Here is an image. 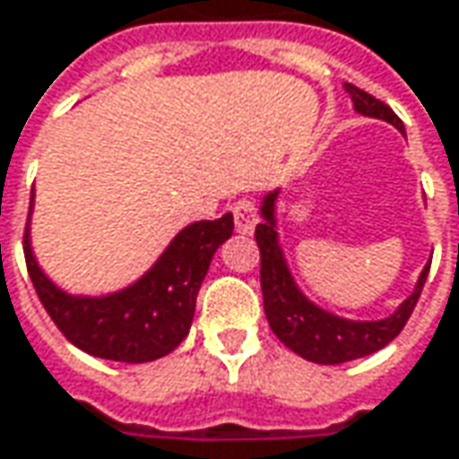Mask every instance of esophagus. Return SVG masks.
Masks as SVG:
<instances>
[{
    "instance_id": "esophagus-1",
    "label": "esophagus",
    "mask_w": 459,
    "mask_h": 459,
    "mask_svg": "<svg viewBox=\"0 0 459 459\" xmlns=\"http://www.w3.org/2000/svg\"><path fill=\"white\" fill-rule=\"evenodd\" d=\"M232 214H235V227H238V232H242V235H250L255 230L257 220H260L253 199H239V202H235Z\"/></svg>"
}]
</instances>
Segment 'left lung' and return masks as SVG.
Segmentation results:
<instances>
[{
  "mask_svg": "<svg viewBox=\"0 0 459 459\" xmlns=\"http://www.w3.org/2000/svg\"><path fill=\"white\" fill-rule=\"evenodd\" d=\"M344 91L352 97V104L360 115L385 119L396 127L398 133H403V122L398 119V115L388 104H383L380 99L352 86V83H344ZM275 199H278V191H271L263 199V206H260L263 221L255 227V242L260 247L263 307H265V316H268V325L273 329L275 337L296 355H301L304 360L319 362V365H340V362L358 360V358L378 352L391 340H396L398 332L406 326L416 301L421 296L432 263L421 271L411 296L385 319L352 322V319H342L337 314H329L316 304H311L307 296L299 291L291 271L286 265L283 250L278 245V232H275Z\"/></svg>",
  "mask_w": 459,
  "mask_h": 459,
  "instance_id": "1",
  "label": "left lung"
}]
</instances>
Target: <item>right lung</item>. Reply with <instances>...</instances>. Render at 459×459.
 <instances>
[{
	"label": "right lung",
	"instance_id": "obj_1",
	"mask_svg": "<svg viewBox=\"0 0 459 459\" xmlns=\"http://www.w3.org/2000/svg\"><path fill=\"white\" fill-rule=\"evenodd\" d=\"M232 214L194 221L170 239L166 253L133 286L109 296H71L40 271L27 224V273L40 304L68 342L104 360L151 362L184 342L204 275L217 247L232 238Z\"/></svg>",
	"mask_w": 459,
	"mask_h": 459
}]
</instances>
